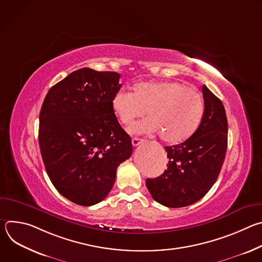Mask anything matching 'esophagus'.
I'll use <instances>...</instances> for the list:
<instances>
[{
    "label": "esophagus",
    "instance_id": "1",
    "mask_svg": "<svg viewBox=\"0 0 262 262\" xmlns=\"http://www.w3.org/2000/svg\"><path fill=\"white\" fill-rule=\"evenodd\" d=\"M142 142H143V140L140 139V138H133V140H132L133 146H138V145H140Z\"/></svg>",
    "mask_w": 262,
    "mask_h": 262
}]
</instances>
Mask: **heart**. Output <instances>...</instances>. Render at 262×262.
I'll return each mask as SVG.
<instances>
[{
  "instance_id": "b5f03b06",
  "label": "heart",
  "mask_w": 262,
  "mask_h": 262,
  "mask_svg": "<svg viewBox=\"0 0 262 262\" xmlns=\"http://www.w3.org/2000/svg\"><path fill=\"white\" fill-rule=\"evenodd\" d=\"M112 110L124 125L143 117L147 111L149 118L129 130L161 134L163 141L180 144L198 130L204 116V102L198 91L180 82H141L134 85L133 93L116 92L112 98Z\"/></svg>"
}]
</instances>
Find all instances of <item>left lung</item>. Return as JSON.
Masks as SVG:
<instances>
[{"label":"left lung","mask_w":262,"mask_h":262,"mask_svg":"<svg viewBox=\"0 0 262 262\" xmlns=\"http://www.w3.org/2000/svg\"><path fill=\"white\" fill-rule=\"evenodd\" d=\"M203 120L192 138L166 146L167 170L147 178L152 198L167 207H183L203 198L217 179L227 151L228 122L222 101L205 86Z\"/></svg>","instance_id":"left-lung-1"}]
</instances>
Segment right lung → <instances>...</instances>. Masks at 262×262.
Returning a JSON list of instances; mask_svg holds the SVG:
<instances>
[{
    "label": "right lung",
    "instance_id": "right-lung-1",
    "mask_svg": "<svg viewBox=\"0 0 262 262\" xmlns=\"http://www.w3.org/2000/svg\"><path fill=\"white\" fill-rule=\"evenodd\" d=\"M120 74L81 68L53 86L39 115L47 173L69 201L91 206L112 190L118 166L133 154L132 138L112 110Z\"/></svg>",
    "mask_w": 262,
    "mask_h": 262
}]
</instances>
